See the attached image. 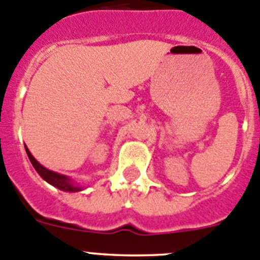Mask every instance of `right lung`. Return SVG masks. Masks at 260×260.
I'll use <instances>...</instances> for the list:
<instances>
[{
    "mask_svg": "<svg viewBox=\"0 0 260 260\" xmlns=\"http://www.w3.org/2000/svg\"><path fill=\"white\" fill-rule=\"evenodd\" d=\"M25 151H27V155H28V158H29V160H31L34 168L37 171V174L43 177L46 182H49L50 185L55 186V188L60 189V190H63V191H71V193H75V191H80L81 189H83V188H80V186L75 185L74 182L70 180V177L64 176V175L57 174V172H54V171L48 170V168H45L44 166L40 165L36 159L34 158V155L31 154V151L28 150L27 146H25Z\"/></svg>",
    "mask_w": 260,
    "mask_h": 260,
    "instance_id": "1",
    "label": "right lung"
}]
</instances>
